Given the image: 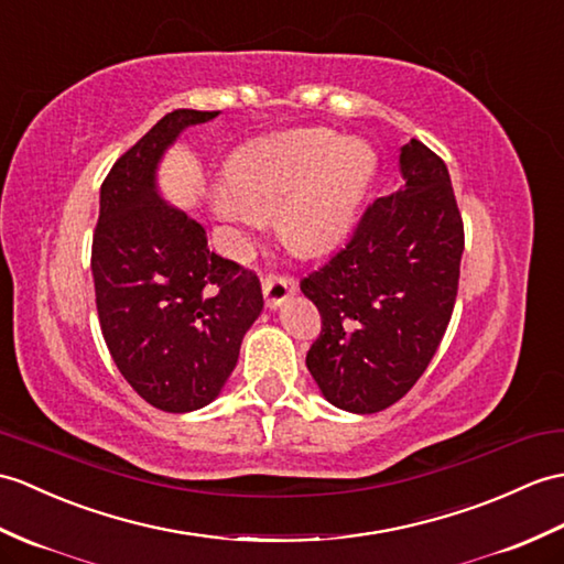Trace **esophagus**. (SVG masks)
<instances>
[{
  "instance_id": "obj_1",
  "label": "esophagus",
  "mask_w": 564,
  "mask_h": 564,
  "mask_svg": "<svg viewBox=\"0 0 564 564\" xmlns=\"http://www.w3.org/2000/svg\"><path fill=\"white\" fill-rule=\"evenodd\" d=\"M261 291H264V300H267L269 307H279L297 291V283L291 276L271 273V276L261 281Z\"/></svg>"
}]
</instances>
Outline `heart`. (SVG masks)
<instances>
[{"instance_id":"b5f03b06","label":"heart","mask_w":564,"mask_h":564,"mask_svg":"<svg viewBox=\"0 0 564 564\" xmlns=\"http://www.w3.org/2000/svg\"><path fill=\"white\" fill-rule=\"evenodd\" d=\"M375 151L360 137L295 129L245 143L226 165V189L212 208L230 230L279 212L283 238L303 252H322L348 232L375 175Z\"/></svg>"}]
</instances>
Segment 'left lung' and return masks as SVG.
<instances>
[{
    "mask_svg": "<svg viewBox=\"0 0 564 564\" xmlns=\"http://www.w3.org/2000/svg\"><path fill=\"white\" fill-rule=\"evenodd\" d=\"M399 165V189L365 208L346 247L300 281L322 314L307 370L326 401L362 415L421 379L459 291L464 220L449 170L417 139Z\"/></svg>",
    "mask_w": 564,
    "mask_h": 564,
    "instance_id": "left-lung-1",
    "label": "left lung"
}]
</instances>
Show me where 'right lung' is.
Listing matches in <instances>:
<instances>
[{"instance_id": "right-lung-1", "label": "right lung", "mask_w": 564, "mask_h": 564, "mask_svg": "<svg viewBox=\"0 0 564 564\" xmlns=\"http://www.w3.org/2000/svg\"><path fill=\"white\" fill-rule=\"evenodd\" d=\"M216 115L167 112L100 187L90 250L100 332L117 370L165 413L204 409L220 394L264 307L254 273L208 250L206 230L155 185L167 147Z\"/></svg>"}]
</instances>
